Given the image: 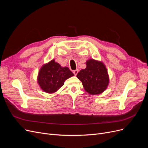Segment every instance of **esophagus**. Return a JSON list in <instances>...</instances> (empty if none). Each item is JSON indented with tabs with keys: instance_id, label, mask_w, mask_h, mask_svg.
<instances>
[{
	"instance_id": "34e87169",
	"label": "esophagus",
	"mask_w": 148,
	"mask_h": 148,
	"mask_svg": "<svg viewBox=\"0 0 148 148\" xmlns=\"http://www.w3.org/2000/svg\"><path fill=\"white\" fill-rule=\"evenodd\" d=\"M78 73H79V69H75L73 71V73L75 75H76L77 74H78Z\"/></svg>"
}]
</instances>
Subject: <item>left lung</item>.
Wrapping results in <instances>:
<instances>
[{
	"mask_svg": "<svg viewBox=\"0 0 148 148\" xmlns=\"http://www.w3.org/2000/svg\"><path fill=\"white\" fill-rule=\"evenodd\" d=\"M77 77L82 82L84 90L92 95L101 94L109 82L105 65L102 62L94 59L86 62V68L80 70Z\"/></svg>",
	"mask_w": 148,
	"mask_h": 148,
	"instance_id": "left-lung-1",
	"label": "left lung"
}]
</instances>
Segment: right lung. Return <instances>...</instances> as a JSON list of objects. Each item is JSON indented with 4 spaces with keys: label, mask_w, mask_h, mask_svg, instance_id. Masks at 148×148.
Masks as SVG:
<instances>
[{
    "label": "right lung",
    "mask_w": 148,
    "mask_h": 148,
    "mask_svg": "<svg viewBox=\"0 0 148 148\" xmlns=\"http://www.w3.org/2000/svg\"><path fill=\"white\" fill-rule=\"evenodd\" d=\"M73 75L68 67H61L54 60H52L40 70L38 82L44 92L52 94L63 86L66 79Z\"/></svg>",
    "instance_id": "1"
}]
</instances>
